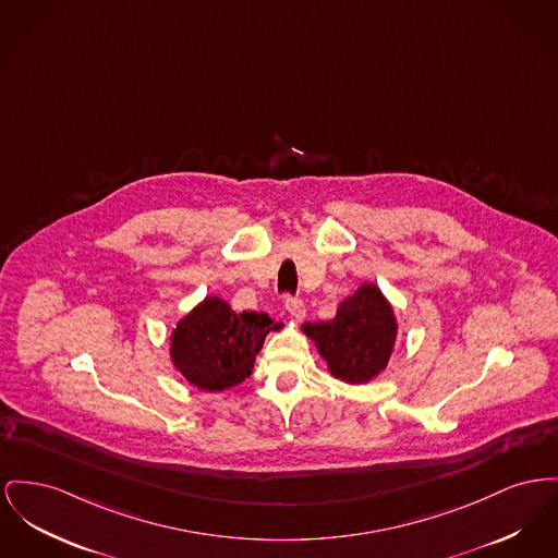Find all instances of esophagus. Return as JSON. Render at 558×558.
<instances>
[{
	"mask_svg": "<svg viewBox=\"0 0 558 558\" xmlns=\"http://www.w3.org/2000/svg\"><path fill=\"white\" fill-rule=\"evenodd\" d=\"M287 310H289L291 318H295V320H301L305 316V305L299 296H287Z\"/></svg>",
	"mask_w": 558,
	"mask_h": 558,
	"instance_id": "1",
	"label": "esophagus"
}]
</instances>
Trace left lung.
I'll list each match as a JSON object with an SVG mask.
<instances>
[{
    "label": "left lung",
    "instance_id": "8db88e82",
    "mask_svg": "<svg viewBox=\"0 0 558 558\" xmlns=\"http://www.w3.org/2000/svg\"><path fill=\"white\" fill-rule=\"evenodd\" d=\"M316 341L328 371L348 384H366L386 368L396 339L392 307L375 284L339 303L335 318L303 325Z\"/></svg>",
    "mask_w": 558,
    "mask_h": 558
}]
</instances>
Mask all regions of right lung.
<instances>
[{
	"mask_svg": "<svg viewBox=\"0 0 558 558\" xmlns=\"http://www.w3.org/2000/svg\"><path fill=\"white\" fill-rule=\"evenodd\" d=\"M280 327L263 312L238 314L219 296H206L174 328L170 356L190 384L221 392L253 373L265 335Z\"/></svg>",
	"mask_w": 558,
	"mask_h": 558,
	"instance_id": "1",
	"label": "right lung"
}]
</instances>
